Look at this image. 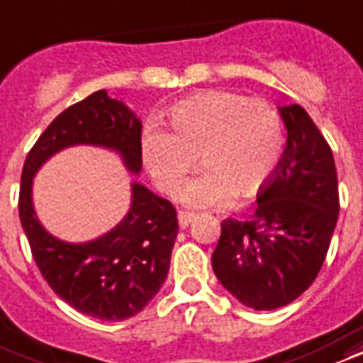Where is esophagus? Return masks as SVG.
Segmentation results:
<instances>
[{"label": "esophagus", "mask_w": 363, "mask_h": 363, "mask_svg": "<svg viewBox=\"0 0 363 363\" xmlns=\"http://www.w3.org/2000/svg\"><path fill=\"white\" fill-rule=\"evenodd\" d=\"M194 217V213H190V211H181V213H179V227H181V229H186Z\"/></svg>", "instance_id": "obj_1"}]
</instances>
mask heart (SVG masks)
Masks as SVG:
<instances>
[{"label":"heart","instance_id":"obj_1","mask_svg":"<svg viewBox=\"0 0 363 363\" xmlns=\"http://www.w3.org/2000/svg\"><path fill=\"white\" fill-rule=\"evenodd\" d=\"M171 133L152 128L142 138V160L165 194L177 196L200 155L203 171L190 182L184 202L209 208L230 194L252 198L281 160L283 127L264 99L236 92H203L169 111Z\"/></svg>","mask_w":363,"mask_h":363}]
</instances>
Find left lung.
<instances>
[{
	"instance_id": "left-lung-1",
	"label": "left lung",
	"mask_w": 363,
	"mask_h": 363,
	"mask_svg": "<svg viewBox=\"0 0 363 363\" xmlns=\"http://www.w3.org/2000/svg\"><path fill=\"white\" fill-rule=\"evenodd\" d=\"M286 147L275 174L257 192L246 221L221 223L211 256L219 283L254 310H277L310 289L339 219L333 152L304 107H277Z\"/></svg>"
}]
</instances>
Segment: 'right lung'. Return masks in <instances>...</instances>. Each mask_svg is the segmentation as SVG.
Here are the masks:
<instances>
[{
    "label": "right lung",
    "mask_w": 363,
    "mask_h": 363,
    "mask_svg": "<svg viewBox=\"0 0 363 363\" xmlns=\"http://www.w3.org/2000/svg\"><path fill=\"white\" fill-rule=\"evenodd\" d=\"M140 136L142 123L133 109L98 90L52 121L26 155L21 177L18 216L40 273L61 300L104 321L133 318L160 292L179 233L177 211L133 181L130 208L113 229L86 242H67L38 219L32 186L45 161L72 146L111 150L128 173L140 174Z\"/></svg>",
    "instance_id": "add662e5"
}]
</instances>
